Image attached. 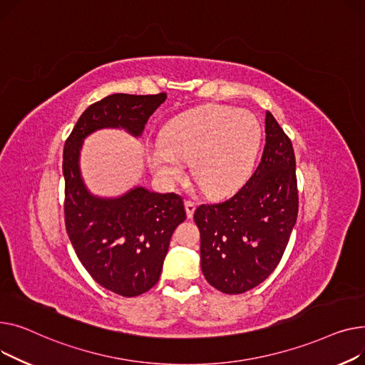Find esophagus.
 <instances>
[{"label":"esophagus","instance_id":"obj_1","mask_svg":"<svg viewBox=\"0 0 365 365\" xmlns=\"http://www.w3.org/2000/svg\"><path fill=\"white\" fill-rule=\"evenodd\" d=\"M184 206H185L187 217H188V218H191V217H192V213H195V210H196V203H195V202H191V200H185V202H184Z\"/></svg>","mask_w":365,"mask_h":365}]
</instances>
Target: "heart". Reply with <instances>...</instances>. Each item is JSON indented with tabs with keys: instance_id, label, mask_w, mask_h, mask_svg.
Wrapping results in <instances>:
<instances>
[{
	"instance_id": "heart-1",
	"label": "heart",
	"mask_w": 365,
	"mask_h": 365,
	"mask_svg": "<svg viewBox=\"0 0 365 365\" xmlns=\"http://www.w3.org/2000/svg\"><path fill=\"white\" fill-rule=\"evenodd\" d=\"M261 145V125L252 113L227 106H207L177 116L165 138L150 152V165L165 182L182 175V162L210 199L237 191L250 177Z\"/></svg>"
}]
</instances>
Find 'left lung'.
Wrapping results in <instances>:
<instances>
[{"label":"left lung","mask_w":365,"mask_h":365,"mask_svg":"<svg viewBox=\"0 0 365 365\" xmlns=\"http://www.w3.org/2000/svg\"><path fill=\"white\" fill-rule=\"evenodd\" d=\"M265 147L258 168L232 197L200 205V265L210 286L245 293L280 262L297 218L296 160L290 138L265 113Z\"/></svg>","instance_id":"obj_1"}]
</instances>
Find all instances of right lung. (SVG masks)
<instances>
[{
  "label": "right lung",
  "instance_id": "right-lung-1",
  "mask_svg": "<svg viewBox=\"0 0 365 365\" xmlns=\"http://www.w3.org/2000/svg\"><path fill=\"white\" fill-rule=\"evenodd\" d=\"M166 94H112L78 119L63 150L64 224L83 268L104 289L134 297L160 277L169 240L185 220L182 197L135 187L106 199L91 195L79 169L83 140L101 128H122L140 137Z\"/></svg>",
  "mask_w": 365,
  "mask_h": 365
}]
</instances>
